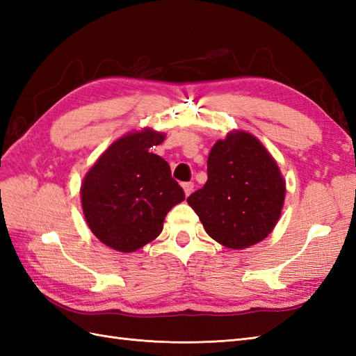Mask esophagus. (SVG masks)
Instances as JSON below:
<instances>
[{"mask_svg":"<svg viewBox=\"0 0 356 356\" xmlns=\"http://www.w3.org/2000/svg\"><path fill=\"white\" fill-rule=\"evenodd\" d=\"M182 186H184V191H185L186 195H190L193 193V190H194V184L193 182H185Z\"/></svg>","mask_w":356,"mask_h":356,"instance_id":"obj_1","label":"esophagus"}]
</instances>
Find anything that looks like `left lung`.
<instances>
[{
    "instance_id": "left-lung-1",
    "label": "left lung",
    "mask_w": 356,
    "mask_h": 356,
    "mask_svg": "<svg viewBox=\"0 0 356 356\" xmlns=\"http://www.w3.org/2000/svg\"><path fill=\"white\" fill-rule=\"evenodd\" d=\"M286 182L274 157L246 131H231L208 156V180L186 199L207 234L231 249L266 238L282 214Z\"/></svg>"
}]
</instances>
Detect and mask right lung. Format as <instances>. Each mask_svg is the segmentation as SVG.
<instances>
[{"label":"right lung","mask_w":356,"mask_h":356,"mask_svg":"<svg viewBox=\"0 0 356 356\" xmlns=\"http://www.w3.org/2000/svg\"><path fill=\"white\" fill-rule=\"evenodd\" d=\"M163 139V133L151 128L122 136L82 180L81 202L88 228L119 252H134L153 241L168 211L185 199L168 162L149 151Z\"/></svg>","instance_id":"1"}]
</instances>
